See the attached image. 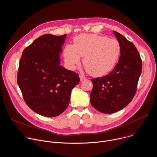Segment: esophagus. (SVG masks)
<instances>
[{
  "instance_id": "34e87169",
  "label": "esophagus",
  "mask_w": 157,
  "mask_h": 157,
  "mask_svg": "<svg viewBox=\"0 0 157 157\" xmlns=\"http://www.w3.org/2000/svg\"><path fill=\"white\" fill-rule=\"evenodd\" d=\"M79 78H80V81H84L86 79V78L84 76H82V75H79Z\"/></svg>"
}]
</instances>
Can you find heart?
Here are the masks:
<instances>
[{
  "instance_id": "heart-1",
  "label": "heart",
  "mask_w": 157,
  "mask_h": 157,
  "mask_svg": "<svg viewBox=\"0 0 157 157\" xmlns=\"http://www.w3.org/2000/svg\"><path fill=\"white\" fill-rule=\"evenodd\" d=\"M73 41V44H66L63 50L65 63L71 70L83 57L87 72L93 76H102L114 69L119 59L121 47L116 39L82 33L76 36Z\"/></svg>"
}]
</instances>
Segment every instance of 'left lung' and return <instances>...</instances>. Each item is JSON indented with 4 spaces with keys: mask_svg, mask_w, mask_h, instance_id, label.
Returning <instances> with one entry per match:
<instances>
[{
    "mask_svg": "<svg viewBox=\"0 0 157 157\" xmlns=\"http://www.w3.org/2000/svg\"><path fill=\"white\" fill-rule=\"evenodd\" d=\"M121 47L118 63L108 75L91 79V105L104 114H113L126 107L136 94L142 73V60L134 44L113 31Z\"/></svg>",
    "mask_w": 157,
    "mask_h": 157,
    "instance_id": "obj_1",
    "label": "left lung"
}]
</instances>
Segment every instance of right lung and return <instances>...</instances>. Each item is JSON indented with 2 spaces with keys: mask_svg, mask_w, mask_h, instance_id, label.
I'll use <instances>...</instances> for the list:
<instances>
[{
  "mask_svg": "<svg viewBox=\"0 0 157 157\" xmlns=\"http://www.w3.org/2000/svg\"><path fill=\"white\" fill-rule=\"evenodd\" d=\"M66 34L42 35L22 53L17 83L28 106L35 113L56 117L68 107L71 90L79 82L77 73L60 65Z\"/></svg>",
  "mask_w": 157,
  "mask_h": 157,
  "instance_id": "obj_1",
  "label": "right lung"
}]
</instances>
